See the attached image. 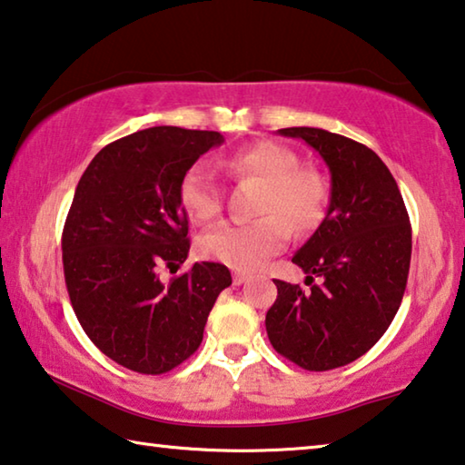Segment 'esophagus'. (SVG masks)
<instances>
[{
	"instance_id": "34e87169",
	"label": "esophagus",
	"mask_w": 465,
	"mask_h": 465,
	"mask_svg": "<svg viewBox=\"0 0 465 465\" xmlns=\"http://www.w3.org/2000/svg\"><path fill=\"white\" fill-rule=\"evenodd\" d=\"M248 282V275L246 272H233V285H242V283H246Z\"/></svg>"
}]
</instances>
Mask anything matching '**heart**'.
<instances>
[{
    "mask_svg": "<svg viewBox=\"0 0 465 465\" xmlns=\"http://www.w3.org/2000/svg\"><path fill=\"white\" fill-rule=\"evenodd\" d=\"M219 167L232 178H252L262 183L256 201L259 219L227 223L198 238V254L238 271L261 269L269 256L287 244L290 230L308 233L325 215L327 186L312 169H298L290 149L275 143H259L223 154ZM180 204L196 223H211L223 213V193L215 173L196 163L180 182Z\"/></svg>",
    "mask_w": 465,
    "mask_h": 465,
    "instance_id": "heart-1",
    "label": "heart"
}]
</instances>
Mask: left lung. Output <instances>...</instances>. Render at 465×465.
Listing matches in <instances>:
<instances>
[{"mask_svg": "<svg viewBox=\"0 0 465 465\" xmlns=\"http://www.w3.org/2000/svg\"><path fill=\"white\" fill-rule=\"evenodd\" d=\"M306 140L331 172V203L292 262L306 285L275 279L267 335L304 371H333L379 341L400 311L411 259V225L397 182L368 146L321 128H283ZM319 281V284H314Z\"/></svg>", "mask_w": 465, "mask_h": 465, "instance_id": "obj_1", "label": "left lung"}]
</instances>
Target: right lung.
<instances>
[{"label": "right lung", "instance_id": "obj_1", "mask_svg": "<svg viewBox=\"0 0 465 465\" xmlns=\"http://www.w3.org/2000/svg\"><path fill=\"white\" fill-rule=\"evenodd\" d=\"M223 143L219 132L154 126L101 149L80 178L62 233L64 277L80 325L128 371L163 374L198 350L209 312L232 272L186 261L188 217L180 182Z\"/></svg>", "mask_w": 465, "mask_h": 465}]
</instances>
